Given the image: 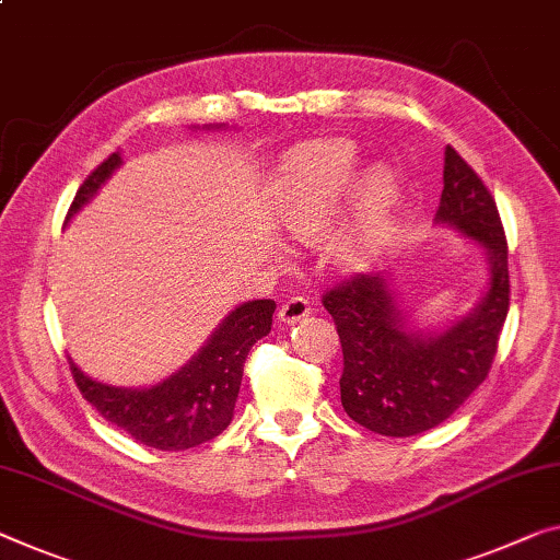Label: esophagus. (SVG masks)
<instances>
[{
  "instance_id": "1",
  "label": "esophagus",
  "mask_w": 560,
  "mask_h": 560,
  "mask_svg": "<svg viewBox=\"0 0 560 560\" xmlns=\"http://www.w3.org/2000/svg\"><path fill=\"white\" fill-rule=\"evenodd\" d=\"M310 313H313V307H310V303L305 298H290L288 303H282L280 310H278V320L280 323H288V325H295L303 320V317H307Z\"/></svg>"
}]
</instances>
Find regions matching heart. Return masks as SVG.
I'll return each mask as SVG.
<instances>
[{"label":"heart","mask_w":560,"mask_h":560,"mask_svg":"<svg viewBox=\"0 0 560 560\" xmlns=\"http://www.w3.org/2000/svg\"><path fill=\"white\" fill-rule=\"evenodd\" d=\"M360 152L346 140L300 144L278 167L272 208L282 232L300 245H325L328 262L340 272L370 268L388 235L398 185L388 167H370L352 187ZM341 220L338 221L337 218Z\"/></svg>","instance_id":"b5f03b06"}]
</instances>
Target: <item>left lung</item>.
Here are the masks:
<instances>
[{
    "label": "left lung",
    "mask_w": 560,
    "mask_h": 560,
    "mask_svg": "<svg viewBox=\"0 0 560 560\" xmlns=\"http://www.w3.org/2000/svg\"><path fill=\"white\" fill-rule=\"evenodd\" d=\"M435 222L488 253L483 298L451 328L416 330L385 275H352L323 295L342 346V408L381 435H418L448 420L488 377L509 315V243L501 214L483 179L453 148H445Z\"/></svg>",
    "instance_id": "1"
}]
</instances>
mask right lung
<instances>
[{
    "label": "right lung",
    "instance_id": "1",
    "mask_svg": "<svg viewBox=\"0 0 560 560\" xmlns=\"http://www.w3.org/2000/svg\"><path fill=\"white\" fill-rule=\"evenodd\" d=\"M119 165L122 158L117 152L109 154L84 179L67 220L97 195L102 183ZM272 313L275 300H253L235 307L190 363L152 388H115L92 381L70 363L74 383L84 400L102 412V418L132 435L137 443L158 451L195 448L218 438L230 425L243 383L245 358L255 342L270 332Z\"/></svg>",
    "mask_w": 560,
    "mask_h": 560
}]
</instances>
